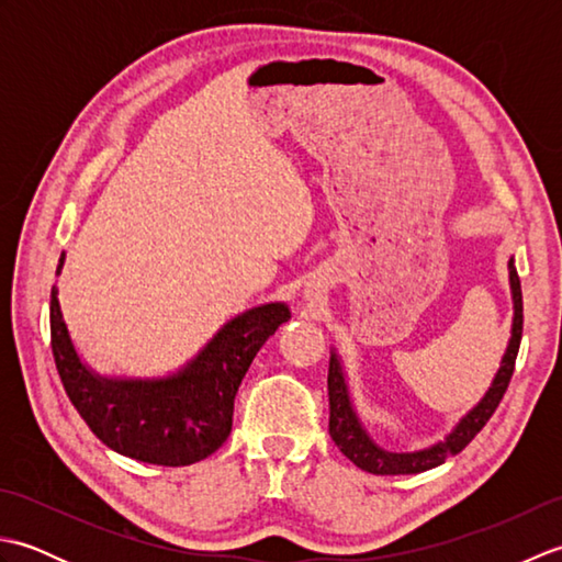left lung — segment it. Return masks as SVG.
Segmentation results:
<instances>
[{
  "instance_id": "left-lung-1",
  "label": "left lung",
  "mask_w": 562,
  "mask_h": 562,
  "mask_svg": "<svg viewBox=\"0 0 562 562\" xmlns=\"http://www.w3.org/2000/svg\"><path fill=\"white\" fill-rule=\"evenodd\" d=\"M509 288H512V302H515V318H512V338L505 350L503 362H499L497 374L493 379L491 389L485 391L481 403L465 413L457 427L445 437V441H437V445L411 451V453H393L374 445V439L367 435L362 427L360 417H357L348 381H345V372L340 364V357L330 352V364H328V403H330V420H328V432L336 441L338 449L348 457L357 469L374 475H405V473H423L435 469V465L445 463L453 453H459L469 441L481 432L485 423L491 420L495 408L503 401L505 391L509 386V379L515 374V362L521 342V328H524V304H521V282L515 268V258H509Z\"/></svg>"
}]
</instances>
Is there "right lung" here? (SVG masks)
<instances>
[{
	"label": "right lung",
	"instance_id": "right-lung-1",
	"mask_svg": "<svg viewBox=\"0 0 562 562\" xmlns=\"http://www.w3.org/2000/svg\"><path fill=\"white\" fill-rule=\"evenodd\" d=\"M59 256L57 274L63 272ZM290 321L288 304H262L224 324L193 360L159 379L101 376L81 362L50 292V342L59 379L83 423L123 457L190 465L217 451L232 432L234 398L250 362Z\"/></svg>",
	"mask_w": 562,
	"mask_h": 562
}]
</instances>
